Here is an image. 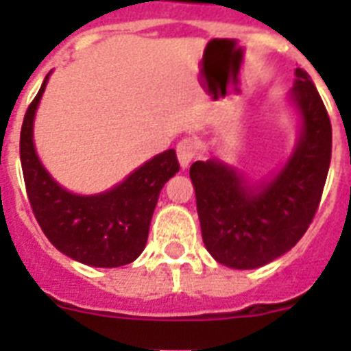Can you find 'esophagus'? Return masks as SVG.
Listing matches in <instances>:
<instances>
[{
    "instance_id": "34e87169",
    "label": "esophagus",
    "mask_w": 351,
    "mask_h": 351,
    "mask_svg": "<svg viewBox=\"0 0 351 351\" xmlns=\"http://www.w3.org/2000/svg\"><path fill=\"white\" fill-rule=\"evenodd\" d=\"M176 154H178V162H180L182 169H187L189 164H191V160L195 158V154H197V143L193 138H184L178 142L176 145Z\"/></svg>"
}]
</instances>
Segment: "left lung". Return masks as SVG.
<instances>
[{
	"instance_id": "1",
	"label": "left lung",
	"mask_w": 351,
	"mask_h": 351,
	"mask_svg": "<svg viewBox=\"0 0 351 351\" xmlns=\"http://www.w3.org/2000/svg\"><path fill=\"white\" fill-rule=\"evenodd\" d=\"M291 101L302 129L293 154L273 180L247 186L217 158L198 160L191 176L206 250L234 269L266 266L293 247L315 217L332 160V123L304 69L295 71Z\"/></svg>"
}]
</instances>
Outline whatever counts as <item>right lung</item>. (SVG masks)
Listing matches in <instances>:
<instances>
[{
    "label": "right lung",
    "mask_w": 351,
    "mask_h": 351,
    "mask_svg": "<svg viewBox=\"0 0 351 351\" xmlns=\"http://www.w3.org/2000/svg\"><path fill=\"white\" fill-rule=\"evenodd\" d=\"M47 80L49 74L25 112L19 136V158L32 213L63 255L95 267L131 264L145 247L160 189L180 169L175 149L156 154L100 195L82 197L63 189L41 165L32 142L34 114Z\"/></svg>",
    "instance_id": "obj_1"
}]
</instances>
